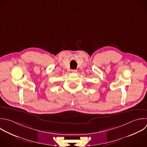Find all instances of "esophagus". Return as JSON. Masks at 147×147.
Wrapping results in <instances>:
<instances>
[{
	"label": "esophagus",
	"instance_id": "34e87169",
	"mask_svg": "<svg viewBox=\"0 0 147 147\" xmlns=\"http://www.w3.org/2000/svg\"><path fill=\"white\" fill-rule=\"evenodd\" d=\"M76 72H77L76 69H72V73H76Z\"/></svg>",
	"mask_w": 147,
	"mask_h": 147
}]
</instances>
